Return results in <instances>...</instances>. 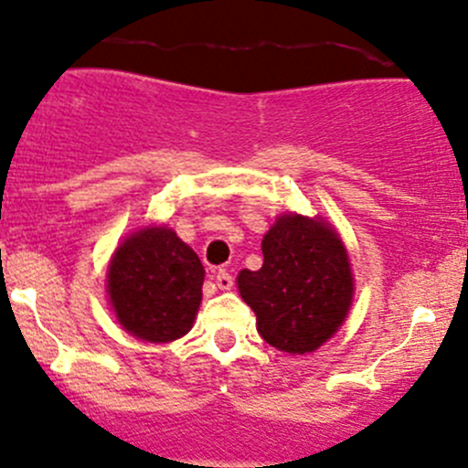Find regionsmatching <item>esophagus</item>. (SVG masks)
Listing matches in <instances>:
<instances>
[{
    "label": "esophagus",
    "mask_w": 468,
    "mask_h": 468,
    "mask_svg": "<svg viewBox=\"0 0 468 468\" xmlns=\"http://www.w3.org/2000/svg\"><path fill=\"white\" fill-rule=\"evenodd\" d=\"M215 282H218L219 289H224V292H229V289L233 287V275L226 271V269H219V271L215 273Z\"/></svg>",
    "instance_id": "esophagus-1"
}]
</instances>
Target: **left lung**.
I'll return each mask as SVG.
<instances>
[{
    "instance_id": "1",
    "label": "left lung",
    "mask_w": 468,
    "mask_h": 468,
    "mask_svg": "<svg viewBox=\"0 0 468 468\" xmlns=\"http://www.w3.org/2000/svg\"><path fill=\"white\" fill-rule=\"evenodd\" d=\"M260 271L238 275L260 336L282 352H314L341 327L352 304L343 242L321 219L284 215L264 235Z\"/></svg>"
}]
</instances>
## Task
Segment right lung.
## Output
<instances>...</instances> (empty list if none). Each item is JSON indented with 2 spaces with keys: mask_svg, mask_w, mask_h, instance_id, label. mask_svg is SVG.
Returning <instances> with one entry per match:
<instances>
[{
  "mask_svg": "<svg viewBox=\"0 0 468 468\" xmlns=\"http://www.w3.org/2000/svg\"><path fill=\"white\" fill-rule=\"evenodd\" d=\"M107 292L118 321L136 338L170 343L193 327L204 267L176 233L145 229L116 249Z\"/></svg>",
  "mask_w": 468,
  "mask_h": 468,
  "instance_id": "1",
  "label": "right lung"
}]
</instances>
